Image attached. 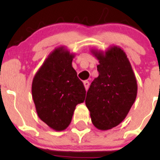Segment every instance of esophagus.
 <instances>
[{
    "instance_id": "obj_1",
    "label": "esophagus",
    "mask_w": 160,
    "mask_h": 160,
    "mask_svg": "<svg viewBox=\"0 0 160 160\" xmlns=\"http://www.w3.org/2000/svg\"><path fill=\"white\" fill-rule=\"evenodd\" d=\"M83 85H84V88L85 89L88 90V88H89V86H90V83L88 81H84L83 82Z\"/></svg>"
}]
</instances>
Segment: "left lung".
Wrapping results in <instances>:
<instances>
[{
	"mask_svg": "<svg viewBox=\"0 0 160 160\" xmlns=\"http://www.w3.org/2000/svg\"><path fill=\"white\" fill-rule=\"evenodd\" d=\"M90 52L99 61V76L90 84L85 103L93 125L108 130L129 112L137 96V80L126 53L119 46H111L104 52Z\"/></svg>",
	"mask_w": 160,
	"mask_h": 160,
	"instance_id": "1",
	"label": "left lung"
}]
</instances>
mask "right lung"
Listing matches in <instances>:
<instances>
[{"instance_id": "add662e5", "label": "right lung", "mask_w": 160, "mask_h": 160, "mask_svg": "<svg viewBox=\"0 0 160 160\" xmlns=\"http://www.w3.org/2000/svg\"><path fill=\"white\" fill-rule=\"evenodd\" d=\"M73 58L65 46L56 48L32 80V98L38 118L58 132L69 126L76 106L86 96L83 83L72 67Z\"/></svg>"}]
</instances>
